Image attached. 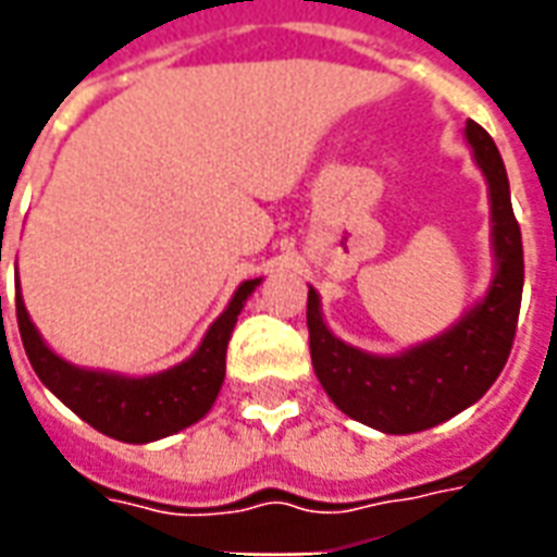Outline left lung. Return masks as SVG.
Masks as SVG:
<instances>
[{"instance_id":"8db88e82","label":"left lung","mask_w":557,"mask_h":557,"mask_svg":"<svg viewBox=\"0 0 557 557\" xmlns=\"http://www.w3.org/2000/svg\"><path fill=\"white\" fill-rule=\"evenodd\" d=\"M466 137L486 175L492 199L495 280L490 295L468 310L447 334L397 358H379L351 349L322 322L319 295H307V327L313 370L339 411L373 430L406 435L444 423L478 403L510 358L525 283L522 232L510 206L507 170L492 137L468 122Z\"/></svg>"}]
</instances>
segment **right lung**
Segmentation results:
<instances>
[{"instance_id":"right-lung-1","label":"right lung","mask_w":557,"mask_h":557,"mask_svg":"<svg viewBox=\"0 0 557 557\" xmlns=\"http://www.w3.org/2000/svg\"><path fill=\"white\" fill-rule=\"evenodd\" d=\"M256 286L259 280H244L232 295L230 307L208 327L202 346L187 361L146 379L95 373L62 361L47 349L41 334L35 331L17 292L20 339L38 379L95 430L119 442H158L206 418L208 409L214 406L226 375V346H230L232 327Z\"/></svg>"}]
</instances>
